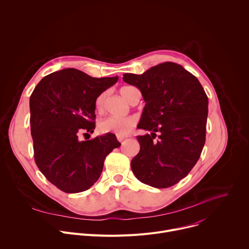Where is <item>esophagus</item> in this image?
Here are the masks:
<instances>
[{
    "label": "esophagus",
    "instance_id": "1",
    "mask_svg": "<svg viewBox=\"0 0 249 249\" xmlns=\"http://www.w3.org/2000/svg\"><path fill=\"white\" fill-rule=\"evenodd\" d=\"M126 138H127L126 136H117V140H118L119 142H123Z\"/></svg>",
    "mask_w": 249,
    "mask_h": 249
}]
</instances>
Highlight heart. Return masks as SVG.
Instances as JSON below:
<instances>
[{
    "label": "heart",
    "mask_w": 249,
    "mask_h": 249,
    "mask_svg": "<svg viewBox=\"0 0 249 249\" xmlns=\"http://www.w3.org/2000/svg\"><path fill=\"white\" fill-rule=\"evenodd\" d=\"M134 89V87L125 86L120 89L121 95L127 100L130 94V91ZM105 102V94L100 93L94 100V109L96 112L101 113L104 108ZM137 125V119L134 116L128 117H107L101 120L98 123V130L100 133H114L117 136H126L128 135Z\"/></svg>",
    "instance_id": "b5f03b06"
}]
</instances>
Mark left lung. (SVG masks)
Here are the masks:
<instances>
[{"label":"left lung","instance_id":"obj_1","mask_svg":"<svg viewBox=\"0 0 249 249\" xmlns=\"http://www.w3.org/2000/svg\"><path fill=\"white\" fill-rule=\"evenodd\" d=\"M123 81L141 90L146 105L138 127L151 132L137 136L140 152L131 161L132 171L145 184L170 187L184 178L201 156L208 96L195 76L172 62L142 75L124 74Z\"/></svg>","mask_w":249,"mask_h":249}]
</instances>
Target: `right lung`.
<instances>
[{
    "instance_id": "add662e5",
    "label": "right lung",
    "mask_w": 249,
    "mask_h": 249,
    "mask_svg": "<svg viewBox=\"0 0 249 249\" xmlns=\"http://www.w3.org/2000/svg\"><path fill=\"white\" fill-rule=\"evenodd\" d=\"M117 81V76L92 78L68 68L44 77L30 95L35 163L48 181L66 193L90 188L105 158L121 145L111 133L79 139L95 128V98Z\"/></svg>"
}]
</instances>
